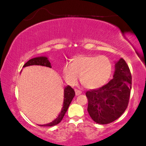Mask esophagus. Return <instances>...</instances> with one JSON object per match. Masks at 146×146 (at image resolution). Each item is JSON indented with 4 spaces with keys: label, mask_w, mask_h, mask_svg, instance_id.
<instances>
[{
    "label": "esophagus",
    "mask_w": 146,
    "mask_h": 146,
    "mask_svg": "<svg viewBox=\"0 0 146 146\" xmlns=\"http://www.w3.org/2000/svg\"><path fill=\"white\" fill-rule=\"evenodd\" d=\"M75 92H76V96H78L82 94V92L80 90H77V89H75Z\"/></svg>",
    "instance_id": "34e87169"
}]
</instances>
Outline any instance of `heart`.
Returning a JSON list of instances; mask_svg holds the SVG:
<instances>
[{
  "label": "heart",
  "mask_w": 146,
  "mask_h": 146,
  "mask_svg": "<svg viewBox=\"0 0 146 146\" xmlns=\"http://www.w3.org/2000/svg\"><path fill=\"white\" fill-rule=\"evenodd\" d=\"M111 61L105 56L77 55L72 63L64 65L62 72L66 82L74 86L81 76V82L90 90L103 86L108 81L112 72Z\"/></svg>",
  "instance_id": "b5f03b06"
}]
</instances>
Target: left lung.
Here are the masks:
<instances>
[{
	"instance_id": "8db88e82",
	"label": "left lung",
	"mask_w": 146,
	"mask_h": 146,
	"mask_svg": "<svg viewBox=\"0 0 146 146\" xmlns=\"http://www.w3.org/2000/svg\"><path fill=\"white\" fill-rule=\"evenodd\" d=\"M131 88V75L123 58L115 64L113 78L107 84L86 93L88 111L99 124H107L119 118L128 105Z\"/></svg>"
}]
</instances>
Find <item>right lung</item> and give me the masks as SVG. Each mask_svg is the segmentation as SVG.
I'll return each mask as SVG.
<instances>
[{
  "label": "right lung",
  "mask_w": 146,
  "mask_h": 146,
  "mask_svg": "<svg viewBox=\"0 0 146 146\" xmlns=\"http://www.w3.org/2000/svg\"><path fill=\"white\" fill-rule=\"evenodd\" d=\"M33 65H38V66H42L49 67L51 68L50 62L48 60V58L46 56H39L36 58H34L29 60L25 65L23 66V68L29 66H33ZM75 96V92L74 89L70 86H67L64 88V102H63V106L62 108V110L58 117L56 118L54 120L52 121V122L49 123H46V124L44 125H40V126H53V125H57L62 121V119L64 116L73 98Z\"/></svg>",
  "instance_id": "1"
}]
</instances>
